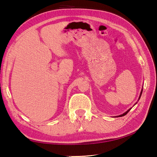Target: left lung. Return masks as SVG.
Returning <instances> with one entry per match:
<instances>
[{"label":"left lung","instance_id":"8db88e82","mask_svg":"<svg viewBox=\"0 0 157 157\" xmlns=\"http://www.w3.org/2000/svg\"><path fill=\"white\" fill-rule=\"evenodd\" d=\"M142 91H143V86H142V90H141V92H140V96H139V98H138V101H139V100H140V97H141V96H142ZM137 102H136V103H135V104L134 105V106L135 105H136V104H137ZM131 109L132 108H130V109H129L128 110V111H125V113H123V114H121V115H118V116H116V117H123V116H125L126 114H127V113H128L129 111H130V110H131Z\"/></svg>","mask_w":157,"mask_h":157}]
</instances>
